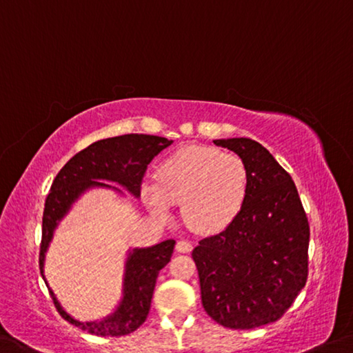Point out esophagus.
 Instances as JSON below:
<instances>
[{
  "instance_id": "1",
  "label": "esophagus",
  "mask_w": 353,
  "mask_h": 353,
  "mask_svg": "<svg viewBox=\"0 0 353 353\" xmlns=\"http://www.w3.org/2000/svg\"><path fill=\"white\" fill-rule=\"evenodd\" d=\"M176 250L179 253H190L193 250V245L188 242V240H179L176 245Z\"/></svg>"
}]
</instances>
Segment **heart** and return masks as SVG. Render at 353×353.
<instances>
[{"instance_id":"obj_1","label":"heart","mask_w":353,"mask_h":353,"mask_svg":"<svg viewBox=\"0 0 353 353\" xmlns=\"http://www.w3.org/2000/svg\"><path fill=\"white\" fill-rule=\"evenodd\" d=\"M250 190V170L242 157L209 146H185L161 161L155 183H144V203L166 218L171 204H182V218L199 234L228 228L242 210Z\"/></svg>"}]
</instances>
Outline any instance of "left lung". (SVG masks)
<instances>
[{
  "label": "left lung",
  "instance_id": "1",
  "mask_svg": "<svg viewBox=\"0 0 353 353\" xmlns=\"http://www.w3.org/2000/svg\"><path fill=\"white\" fill-rule=\"evenodd\" d=\"M214 143L245 160L250 190L231 225L193 250L201 300L223 327H262L276 322L305 288L310 225L292 177L262 144Z\"/></svg>",
  "mask_w": 353,
  "mask_h": 353
}]
</instances>
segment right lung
<instances>
[{"instance_id":"right-lung-1","label":"right lung","mask_w":353,"mask_h":353,"mask_svg":"<svg viewBox=\"0 0 353 353\" xmlns=\"http://www.w3.org/2000/svg\"><path fill=\"white\" fill-rule=\"evenodd\" d=\"M171 143L172 141L166 138L138 135V133L100 139L75 154L61 168L52 183V188H50L42 216L39 268H41V275L47 288L48 283L43 276V261H46L47 248L52 242L56 226L70 210L72 204L86 190L94 187L113 188L117 193H122L119 188L100 181L114 182L138 198L148 165L155 155H159ZM174 245V240L170 239L154 245V247L128 251L124 284H122V300L113 314L106 316L102 321H77L63 310L53 290L48 288L56 310L72 325L96 334V336H125V334L135 332L146 321L157 276L161 268L171 261Z\"/></svg>"}]
</instances>
